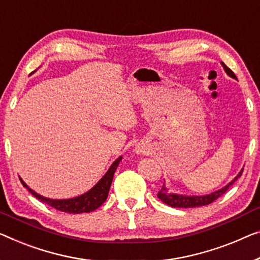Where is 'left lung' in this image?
Masks as SVG:
<instances>
[{
  "instance_id": "left-lung-1",
  "label": "left lung",
  "mask_w": 260,
  "mask_h": 260,
  "mask_svg": "<svg viewBox=\"0 0 260 260\" xmlns=\"http://www.w3.org/2000/svg\"><path fill=\"white\" fill-rule=\"evenodd\" d=\"M222 67L224 68L225 72L231 77V78L237 79V77H236L235 73L232 72L231 70L223 63V61H222ZM242 174H243V169L238 173V175L236 176L229 184H226L225 187L219 189V190L209 193V195H203V196L177 195V193L169 192L168 189L166 188L164 184V187H162L160 189V191L157 192V197L162 201V202L169 205V207H172V208H196V207H202V205H208V204L214 202V201H216L218 197L222 196L223 193L225 192L228 189H229L231 185L238 180V177L242 176Z\"/></svg>"
}]
</instances>
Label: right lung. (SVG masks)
I'll return each mask as SVG.
<instances>
[{
	"label": "right lung",
	"instance_id": "add662e5",
	"mask_svg": "<svg viewBox=\"0 0 260 260\" xmlns=\"http://www.w3.org/2000/svg\"><path fill=\"white\" fill-rule=\"evenodd\" d=\"M121 156L118 157L113 164L111 165L110 169L107 170V173L102 177L98 183H96L94 187H93L91 190L87 192L83 193L78 197H75V199H69V200H51L46 199V197L40 195V193L35 192L32 189H30L28 185L25 184V182L21 180L23 187H25L28 190L32 193V195L41 201V202H44L50 207L57 209V210L63 211V212H69V214H83V212H91L94 211L95 209L102 207V204L105 202L108 191H110L112 180H113V175L117 170V167L119 162L121 161Z\"/></svg>",
	"mask_w": 260,
	"mask_h": 260
}]
</instances>
